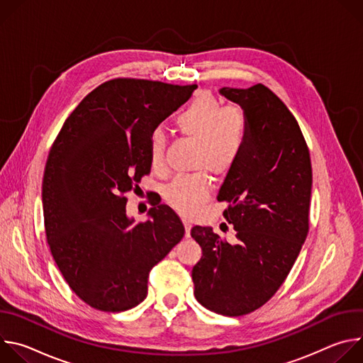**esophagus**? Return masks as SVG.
Masks as SVG:
<instances>
[{
  "instance_id": "34e87169",
  "label": "esophagus",
  "mask_w": 363,
  "mask_h": 363,
  "mask_svg": "<svg viewBox=\"0 0 363 363\" xmlns=\"http://www.w3.org/2000/svg\"><path fill=\"white\" fill-rule=\"evenodd\" d=\"M182 223H184V225H185V235L186 237H189L191 235V221H188L186 218H182Z\"/></svg>"
}]
</instances>
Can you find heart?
<instances>
[{
	"instance_id": "1",
	"label": "heart",
	"mask_w": 363,
	"mask_h": 363,
	"mask_svg": "<svg viewBox=\"0 0 363 363\" xmlns=\"http://www.w3.org/2000/svg\"><path fill=\"white\" fill-rule=\"evenodd\" d=\"M179 133L198 142L194 169H206L216 177L227 175L244 152L250 119L241 106H224L210 91H198L175 116ZM167 135L155 128L147 135V162L153 171L165 167ZM211 194V182L202 171L178 175L164 188V199L184 216L195 214Z\"/></svg>"
}]
</instances>
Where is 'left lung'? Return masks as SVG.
Returning <instances> with one entry per match:
<instances>
[{"mask_svg": "<svg viewBox=\"0 0 363 363\" xmlns=\"http://www.w3.org/2000/svg\"><path fill=\"white\" fill-rule=\"evenodd\" d=\"M250 119L248 139L217 196L230 205V244L195 225L202 257L192 269L195 298L223 316H242L266 304L284 283L308 233L312 162L300 126L264 84L223 87Z\"/></svg>", "mask_w": 363, "mask_h": 363, "instance_id": "obj_1", "label": "left lung"}]
</instances>
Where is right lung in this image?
<instances>
[{
  "mask_svg": "<svg viewBox=\"0 0 363 363\" xmlns=\"http://www.w3.org/2000/svg\"><path fill=\"white\" fill-rule=\"evenodd\" d=\"M195 84L118 77L91 90L48 152L43 213L51 255L70 289L100 312H125L146 298L153 266L185 228L168 205L150 218L126 216L147 162V135L191 97Z\"/></svg>",
  "mask_w": 363,
  "mask_h": 363,
  "instance_id": "1",
  "label": "right lung"
}]
</instances>
